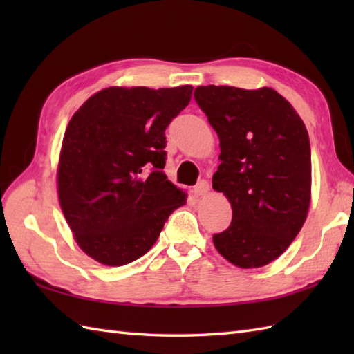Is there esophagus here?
<instances>
[{
	"label": "esophagus",
	"mask_w": 354,
	"mask_h": 354,
	"mask_svg": "<svg viewBox=\"0 0 354 354\" xmlns=\"http://www.w3.org/2000/svg\"><path fill=\"white\" fill-rule=\"evenodd\" d=\"M209 190V184L208 181H205V179H202V181H199L196 185H194V196H205V194L208 193Z\"/></svg>",
	"instance_id": "34e87169"
}]
</instances>
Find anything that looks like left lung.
I'll use <instances>...</instances> for the list:
<instances>
[{
    "mask_svg": "<svg viewBox=\"0 0 354 354\" xmlns=\"http://www.w3.org/2000/svg\"><path fill=\"white\" fill-rule=\"evenodd\" d=\"M194 100L221 140L213 189L232 208L231 225L213 243L234 266H265L288 250L309 212V133L270 88L198 86Z\"/></svg>",
    "mask_w": 354,
    "mask_h": 354,
    "instance_id": "left-lung-1",
    "label": "left lung"
}]
</instances>
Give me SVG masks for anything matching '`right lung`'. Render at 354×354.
<instances>
[{"label":"right lung","instance_id":"1","mask_svg":"<svg viewBox=\"0 0 354 354\" xmlns=\"http://www.w3.org/2000/svg\"><path fill=\"white\" fill-rule=\"evenodd\" d=\"M193 86L102 89L66 127L57 167L59 202L77 245L102 265L145 255L185 192L164 173L165 129Z\"/></svg>","mask_w":354,"mask_h":354}]
</instances>
